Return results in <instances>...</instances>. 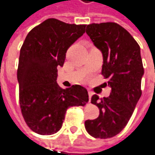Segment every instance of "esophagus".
<instances>
[{
  "instance_id": "obj_1",
  "label": "esophagus",
  "mask_w": 155,
  "mask_h": 155,
  "mask_svg": "<svg viewBox=\"0 0 155 155\" xmlns=\"http://www.w3.org/2000/svg\"><path fill=\"white\" fill-rule=\"evenodd\" d=\"M88 95H89V98L91 99V97H92V95H93L92 91H88Z\"/></svg>"
}]
</instances>
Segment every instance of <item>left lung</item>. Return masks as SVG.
<instances>
[{
    "label": "left lung",
    "mask_w": 155,
    "mask_h": 155,
    "mask_svg": "<svg viewBox=\"0 0 155 155\" xmlns=\"http://www.w3.org/2000/svg\"><path fill=\"white\" fill-rule=\"evenodd\" d=\"M86 34L102 53L101 74L108 79L112 91L108 97H91L99 116L86 120L84 127L94 138H112L127 126L141 96L144 69L140 48L127 30L115 22L89 24Z\"/></svg>",
    "instance_id": "8db88e82"
}]
</instances>
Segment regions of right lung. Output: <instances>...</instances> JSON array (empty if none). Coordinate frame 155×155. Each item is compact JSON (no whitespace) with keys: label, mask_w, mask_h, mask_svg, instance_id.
I'll return each instance as SVG.
<instances>
[{"label":"right lung","mask_w":155,"mask_h":155,"mask_svg":"<svg viewBox=\"0 0 155 155\" xmlns=\"http://www.w3.org/2000/svg\"><path fill=\"white\" fill-rule=\"evenodd\" d=\"M86 25L47 19L29 31L20 51L17 80L21 114L32 131L41 135L58 132L66 110L84 106L87 90L76 84L62 89L57 83L67 50L84 34Z\"/></svg>","instance_id":"right-lung-1"}]
</instances>
